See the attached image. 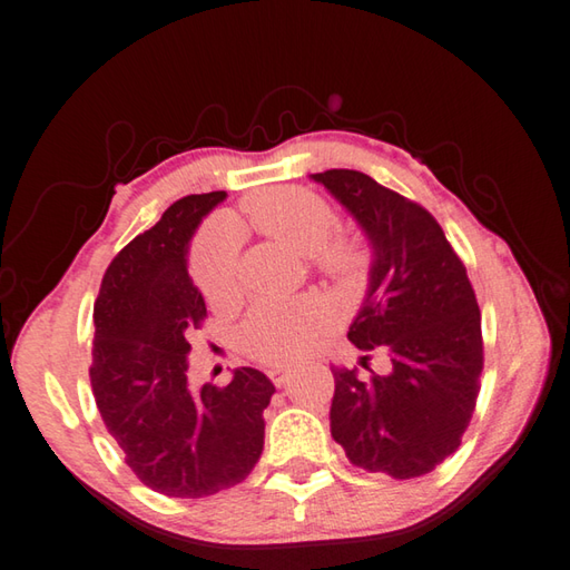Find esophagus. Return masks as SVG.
Here are the masks:
<instances>
[{"label":"esophagus","mask_w":570,"mask_h":570,"mask_svg":"<svg viewBox=\"0 0 570 570\" xmlns=\"http://www.w3.org/2000/svg\"><path fill=\"white\" fill-rule=\"evenodd\" d=\"M267 377H271V382L275 386H283L289 380V370L287 367H271L267 370Z\"/></svg>","instance_id":"34e87169"}]
</instances>
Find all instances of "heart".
I'll return each instance as SVG.
<instances>
[{
  "instance_id": "b5f03b06",
  "label": "heart",
  "mask_w": 570,
  "mask_h": 570,
  "mask_svg": "<svg viewBox=\"0 0 570 570\" xmlns=\"http://www.w3.org/2000/svg\"><path fill=\"white\" fill-rule=\"evenodd\" d=\"M248 223L265 238L307 255L309 265L342 289L360 287L367 275V250L347 235H335L340 218L317 193L297 186L261 190L243 200ZM190 273L210 305H228L238 295V261L230 238H208L190 255ZM335 325L332 305L322 297L257 299L238 330L245 354L271 362H295L313 352Z\"/></svg>"
}]
</instances>
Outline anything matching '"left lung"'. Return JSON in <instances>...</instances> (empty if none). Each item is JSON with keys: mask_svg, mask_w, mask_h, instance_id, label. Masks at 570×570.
I'll return each instance as SVG.
<instances>
[{"mask_svg": "<svg viewBox=\"0 0 570 570\" xmlns=\"http://www.w3.org/2000/svg\"><path fill=\"white\" fill-rule=\"evenodd\" d=\"M372 243L367 299L347 340L392 362L370 380L332 370V439L364 471L392 479L424 476L454 454L474 414L484 370L481 313L466 267L442 225L419 203L367 174H313ZM370 354L362 357L367 367Z\"/></svg>", "mask_w": 570, "mask_h": 570, "instance_id": "left-lung-1", "label": "left lung"}]
</instances>
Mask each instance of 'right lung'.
I'll return each instance as SVG.
<instances>
[{
    "label": "right lung",
    "instance_id": "1",
    "mask_svg": "<svg viewBox=\"0 0 570 570\" xmlns=\"http://www.w3.org/2000/svg\"><path fill=\"white\" fill-rule=\"evenodd\" d=\"M225 190L176 200L106 267L94 303L91 392L136 479L164 497L203 499L250 474L265 444L273 382L238 367L230 384H188V335L208 317L186 253Z\"/></svg>",
    "mask_w": 570,
    "mask_h": 570
}]
</instances>
